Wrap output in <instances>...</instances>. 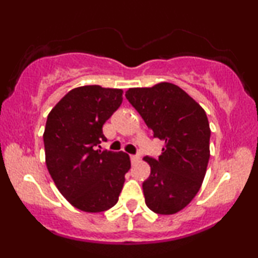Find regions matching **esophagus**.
Instances as JSON below:
<instances>
[{
  "instance_id": "esophagus-1",
  "label": "esophagus",
  "mask_w": 258,
  "mask_h": 258,
  "mask_svg": "<svg viewBox=\"0 0 258 258\" xmlns=\"http://www.w3.org/2000/svg\"><path fill=\"white\" fill-rule=\"evenodd\" d=\"M130 158H131L132 164H136V162L139 161V156H137V155H130Z\"/></svg>"
}]
</instances>
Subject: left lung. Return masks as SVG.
Instances as JSON below:
<instances>
[{"label": "left lung", "mask_w": 258, "mask_h": 258, "mask_svg": "<svg viewBox=\"0 0 258 258\" xmlns=\"http://www.w3.org/2000/svg\"><path fill=\"white\" fill-rule=\"evenodd\" d=\"M126 98L141 114L154 137L165 142L158 160L144 156L150 176L143 183L147 206L159 215H173L200 190L210 159L206 112L177 85L128 88Z\"/></svg>", "instance_id": "obj_1"}]
</instances>
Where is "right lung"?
I'll list each match as a JSON object with an SVG mask.
<instances>
[{"instance_id":"add662e5","label":"right lung","mask_w":258,"mask_h":258,"mask_svg":"<svg viewBox=\"0 0 258 258\" xmlns=\"http://www.w3.org/2000/svg\"><path fill=\"white\" fill-rule=\"evenodd\" d=\"M123 91L98 85L69 91L49 111L43 132L46 165L60 194L76 209L103 212L119 200L131 168L126 153L97 149L103 125L122 103Z\"/></svg>"}]
</instances>
